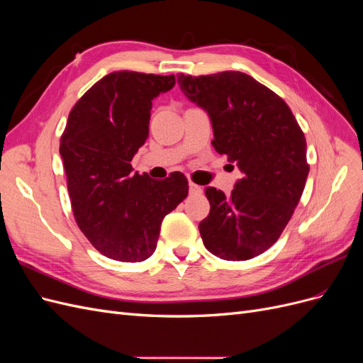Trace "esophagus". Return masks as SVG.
Listing matches in <instances>:
<instances>
[{"label":"esophagus","mask_w":363,"mask_h":363,"mask_svg":"<svg viewBox=\"0 0 363 363\" xmlns=\"http://www.w3.org/2000/svg\"><path fill=\"white\" fill-rule=\"evenodd\" d=\"M189 192H191L192 195H199V194L203 192V189H201V186H199V184L189 183Z\"/></svg>","instance_id":"obj_1"}]
</instances>
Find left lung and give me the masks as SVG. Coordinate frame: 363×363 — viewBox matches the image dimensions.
<instances>
[{"label": "left lung", "mask_w": 363, "mask_h": 363, "mask_svg": "<svg viewBox=\"0 0 363 363\" xmlns=\"http://www.w3.org/2000/svg\"><path fill=\"white\" fill-rule=\"evenodd\" d=\"M177 82L211 118L216 152L242 172L230 195L206 188L203 244L225 260L256 257L280 238L301 199L309 174L304 133L288 104L244 72L180 74Z\"/></svg>", "instance_id": "8db88e82"}]
</instances>
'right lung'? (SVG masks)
Here are the masks:
<instances>
[{"instance_id": "obj_1", "label": "right lung", "mask_w": 363, "mask_h": 363, "mask_svg": "<svg viewBox=\"0 0 363 363\" xmlns=\"http://www.w3.org/2000/svg\"><path fill=\"white\" fill-rule=\"evenodd\" d=\"M174 75L112 72L96 82L68 116L60 139L75 221L108 259L142 262L157 247L163 218L188 196V179L133 174L131 160L150 135L152 100Z\"/></svg>"}]
</instances>
